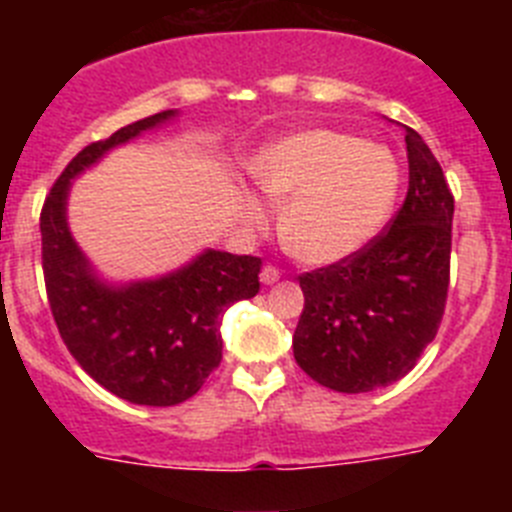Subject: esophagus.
I'll return each mask as SVG.
<instances>
[{"instance_id":"esophagus-1","label":"esophagus","mask_w":512,"mask_h":512,"mask_svg":"<svg viewBox=\"0 0 512 512\" xmlns=\"http://www.w3.org/2000/svg\"><path fill=\"white\" fill-rule=\"evenodd\" d=\"M259 277H261V284H266V287H269V284H277L279 282V277H282V271H279L277 266H264Z\"/></svg>"}]
</instances>
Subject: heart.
Listing matches in <instances>:
<instances>
[{
	"label": "heart",
	"instance_id": "b5f03b06",
	"mask_svg": "<svg viewBox=\"0 0 512 512\" xmlns=\"http://www.w3.org/2000/svg\"><path fill=\"white\" fill-rule=\"evenodd\" d=\"M256 187L282 207L279 235L295 259L330 266L364 251L390 220L400 192V164L379 143L351 133L310 128L271 140L253 156ZM248 228L269 220L251 189L235 197Z\"/></svg>",
	"mask_w": 512,
	"mask_h": 512
}]
</instances>
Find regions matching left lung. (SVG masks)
I'll return each mask as SVG.
<instances>
[{"label":"left lung","instance_id":"1","mask_svg":"<svg viewBox=\"0 0 512 512\" xmlns=\"http://www.w3.org/2000/svg\"><path fill=\"white\" fill-rule=\"evenodd\" d=\"M405 143L410 187L390 230L351 259L300 277L295 359L307 377L346 395L405 377L446 307L454 197L423 138L408 128Z\"/></svg>","mask_w":512,"mask_h":512}]
</instances>
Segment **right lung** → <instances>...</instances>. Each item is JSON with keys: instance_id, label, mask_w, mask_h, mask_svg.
Listing matches in <instances>:
<instances>
[{"instance_id": "1", "label": "right lung", "mask_w": 512, "mask_h": 512, "mask_svg": "<svg viewBox=\"0 0 512 512\" xmlns=\"http://www.w3.org/2000/svg\"><path fill=\"white\" fill-rule=\"evenodd\" d=\"M176 115L143 117L76 153L40 212L45 289L63 343L104 390L151 408L189 400L215 372L223 359V312L256 297L261 259L205 248L161 277L107 282L71 235L69 194L76 176L112 148Z\"/></svg>"}]
</instances>
